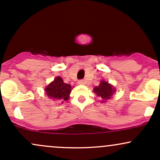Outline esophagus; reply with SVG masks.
Listing matches in <instances>:
<instances>
[{"instance_id":"1","label":"esophagus","mask_w":160,"mask_h":160,"mask_svg":"<svg viewBox=\"0 0 160 160\" xmlns=\"http://www.w3.org/2000/svg\"><path fill=\"white\" fill-rule=\"evenodd\" d=\"M78 84H79V85H84V84H86L85 80H79V81H78Z\"/></svg>"}]
</instances>
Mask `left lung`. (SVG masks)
I'll return each mask as SVG.
<instances>
[{"label":"left lung","instance_id":"left-lung-1","mask_svg":"<svg viewBox=\"0 0 160 160\" xmlns=\"http://www.w3.org/2000/svg\"><path fill=\"white\" fill-rule=\"evenodd\" d=\"M116 88L111 83L104 80H102L98 86H95L93 89L94 93L99 98H102V103H105L107 100L112 98L113 93L116 92Z\"/></svg>","mask_w":160,"mask_h":160}]
</instances>
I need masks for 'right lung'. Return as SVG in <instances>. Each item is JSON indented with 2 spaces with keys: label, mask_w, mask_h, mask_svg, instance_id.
<instances>
[{
  "label": "right lung",
  "mask_w": 160,
  "mask_h": 160,
  "mask_svg": "<svg viewBox=\"0 0 160 160\" xmlns=\"http://www.w3.org/2000/svg\"><path fill=\"white\" fill-rule=\"evenodd\" d=\"M72 89L70 84L64 82L61 77L58 76L46 86L44 91L49 99L63 103L69 99Z\"/></svg>",
  "instance_id": "right-lung-1"
}]
</instances>
